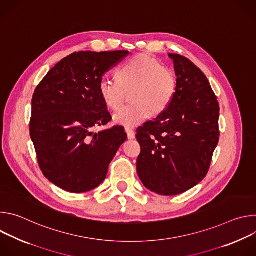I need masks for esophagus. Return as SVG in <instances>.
Segmentation results:
<instances>
[{
	"mask_svg": "<svg viewBox=\"0 0 256 256\" xmlns=\"http://www.w3.org/2000/svg\"><path fill=\"white\" fill-rule=\"evenodd\" d=\"M124 130H126V134H128V140H134V138H136V134H134V132L132 128H124Z\"/></svg>",
	"mask_w": 256,
	"mask_h": 256,
	"instance_id": "esophagus-1",
	"label": "esophagus"
}]
</instances>
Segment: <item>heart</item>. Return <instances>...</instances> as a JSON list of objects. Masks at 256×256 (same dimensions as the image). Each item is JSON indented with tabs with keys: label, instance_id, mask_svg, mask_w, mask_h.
<instances>
[{
	"label": "heart",
	"instance_id": "b5f03b06",
	"mask_svg": "<svg viewBox=\"0 0 256 256\" xmlns=\"http://www.w3.org/2000/svg\"><path fill=\"white\" fill-rule=\"evenodd\" d=\"M118 79L101 78L99 92L109 107L116 110L130 92L132 103L114 114L116 122L124 126H136L147 120L150 114H162L171 102L176 78L174 72L148 54H138L120 66Z\"/></svg>",
	"mask_w": 256,
	"mask_h": 256
}]
</instances>
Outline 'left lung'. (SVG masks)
<instances>
[{
  "instance_id": "left-lung-1",
  "label": "left lung",
  "mask_w": 256,
  "mask_h": 256,
  "mask_svg": "<svg viewBox=\"0 0 256 256\" xmlns=\"http://www.w3.org/2000/svg\"><path fill=\"white\" fill-rule=\"evenodd\" d=\"M168 56L177 77L175 92L162 114L136 130V171L151 192L176 196L198 184L208 171L220 136V107L208 80L192 62Z\"/></svg>"
}]
</instances>
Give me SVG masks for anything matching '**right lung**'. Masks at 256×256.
<instances>
[{
	"label": "right lung",
	"mask_w": 256,
	"mask_h": 256,
	"mask_svg": "<svg viewBox=\"0 0 256 256\" xmlns=\"http://www.w3.org/2000/svg\"><path fill=\"white\" fill-rule=\"evenodd\" d=\"M128 54L74 52L58 62L34 91L29 130L38 165L66 192H87L100 186L128 138L120 126L93 132L112 120L99 82Z\"/></svg>",
	"instance_id": "1"
}]
</instances>
